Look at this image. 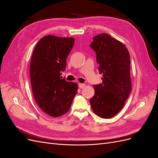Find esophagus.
<instances>
[{"instance_id":"esophagus-1","label":"esophagus","mask_w":158,"mask_h":158,"mask_svg":"<svg viewBox=\"0 0 158 158\" xmlns=\"http://www.w3.org/2000/svg\"><path fill=\"white\" fill-rule=\"evenodd\" d=\"M85 86V84H81V83H79V84H78V87H79L80 89L84 88Z\"/></svg>"}]
</instances>
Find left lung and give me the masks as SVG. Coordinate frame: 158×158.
Listing matches in <instances>:
<instances>
[{"instance_id": "obj_1", "label": "left lung", "mask_w": 158, "mask_h": 158, "mask_svg": "<svg viewBox=\"0 0 158 158\" xmlns=\"http://www.w3.org/2000/svg\"><path fill=\"white\" fill-rule=\"evenodd\" d=\"M90 47L96 54L99 73L103 74L102 83L94 85L91 107L97 115L109 118L123 109L131 93L130 54L124 44L107 33L95 36Z\"/></svg>"}]
</instances>
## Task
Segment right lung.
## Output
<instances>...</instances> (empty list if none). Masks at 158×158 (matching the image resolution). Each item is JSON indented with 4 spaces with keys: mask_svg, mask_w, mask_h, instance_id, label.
<instances>
[{
    "mask_svg": "<svg viewBox=\"0 0 158 158\" xmlns=\"http://www.w3.org/2000/svg\"><path fill=\"white\" fill-rule=\"evenodd\" d=\"M74 44L73 37L47 35L33 52L30 68L33 94L38 106L51 117L67 112L77 94L78 85L61 76Z\"/></svg>",
    "mask_w": 158,
    "mask_h": 158,
    "instance_id": "right-lung-1",
    "label": "right lung"
}]
</instances>
